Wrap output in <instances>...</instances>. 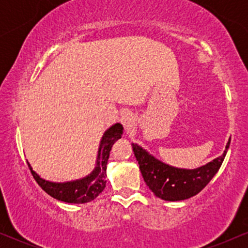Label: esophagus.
Returning a JSON list of instances; mask_svg holds the SVG:
<instances>
[{
	"mask_svg": "<svg viewBox=\"0 0 248 248\" xmlns=\"http://www.w3.org/2000/svg\"><path fill=\"white\" fill-rule=\"evenodd\" d=\"M135 116H134L132 113H126V114L122 115L121 118V124L124 128V132L127 134L132 133L134 130V127H135Z\"/></svg>",
	"mask_w": 248,
	"mask_h": 248,
	"instance_id": "34e87169",
	"label": "esophagus"
}]
</instances>
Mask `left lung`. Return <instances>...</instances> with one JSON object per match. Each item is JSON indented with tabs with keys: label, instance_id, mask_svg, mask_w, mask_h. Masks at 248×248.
I'll return each mask as SVG.
<instances>
[{
	"label": "left lung",
	"instance_id": "left-lung-1",
	"mask_svg": "<svg viewBox=\"0 0 248 248\" xmlns=\"http://www.w3.org/2000/svg\"><path fill=\"white\" fill-rule=\"evenodd\" d=\"M231 139L227 141L223 155L205 166L196 169H183L164 163L138 143H132L133 152L144 182L156 197L168 202L184 201L197 195L205 187L221 167Z\"/></svg>",
	"mask_w": 248,
	"mask_h": 248
}]
</instances>
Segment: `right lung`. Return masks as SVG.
I'll return each mask as SVG.
<instances>
[{
  "label": "right lung",
  "instance_id": "add662e5",
  "mask_svg": "<svg viewBox=\"0 0 248 248\" xmlns=\"http://www.w3.org/2000/svg\"><path fill=\"white\" fill-rule=\"evenodd\" d=\"M122 134H124V127L120 124H115L108 128L102 135L100 144H99L94 169L92 172L80 179L62 182V183L50 182L42 178L35 170H32V167L30 166L29 162H28V166L39 186L51 197L71 204L88 203L98 197L106 186V169L107 161L109 158V152L113 144L119 139H121Z\"/></svg>",
  "mask_w": 248,
  "mask_h": 248
}]
</instances>
